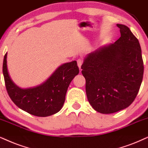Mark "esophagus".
Returning <instances> with one entry per match:
<instances>
[{
	"label": "esophagus",
	"mask_w": 148,
	"mask_h": 148,
	"mask_svg": "<svg viewBox=\"0 0 148 148\" xmlns=\"http://www.w3.org/2000/svg\"><path fill=\"white\" fill-rule=\"evenodd\" d=\"M83 61L81 59H78L77 60V63H78V66L79 67V69L80 70H81V65L83 64Z\"/></svg>",
	"instance_id": "1"
}]
</instances>
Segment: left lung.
<instances>
[{
    "mask_svg": "<svg viewBox=\"0 0 148 148\" xmlns=\"http://www.w3.org/2000/svg\"><path fill=\"white\" fill-rule=\"evenodd\" d=\"M121 37L114 44L89 54L81 65L88 101L99 113L124 109L135 99L143 76L139 40L129 28L117 24Z\"/></svg>",
    "mask_w": 148,
    "mask_h": 148,
    "instance_id": "obj_1",
    "label": "left lung"
}]
</instances>
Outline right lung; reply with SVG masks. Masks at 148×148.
Segmentation results:
<instances>
[{"instance_id": "1", "label": "right lung", "mask_w": 148, "mask_h": 148, "mask_svg": "<svg viewBox=\"0 0 148 148\" xmlns=\"http://www.w3.org/2000/svg\"><path fill=\"white\" fill-rule=\"evenodd\" d=\"M5 83L9 96L23 111L37 117H47L57 113L62 108L71 81L79 73L76 61L59 67L42 85L23 89L11 79L7 67V53L3 64Z\"/></svg>"}]
</instances>
